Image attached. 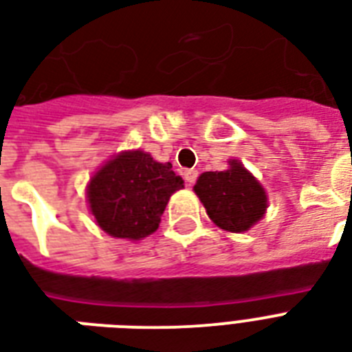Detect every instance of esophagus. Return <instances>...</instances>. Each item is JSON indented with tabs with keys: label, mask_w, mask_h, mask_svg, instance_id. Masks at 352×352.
I'll return each instance as SVG.
<instances>
[{
	"label": "esophagus",
	"mask_w": 352,
	"mask_h": 352,
	"mask_svg": "<svg viewBox=\"0 0 352 352\" xmlns=\"http://www.w3.org/2000/svg\"><path fill=\"white\" fill-rule=\"evenodd\" d=\"M199 171L197 170H186L184 171V179H186L188 184H193V182L197 181Z\"/></svg>",
	"instance_id": "1"
}]
</instances>
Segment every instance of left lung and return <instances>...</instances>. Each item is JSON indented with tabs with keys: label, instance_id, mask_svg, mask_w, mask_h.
Listing matches in <instances>:
<instances>
[{
	"label": "left lung",
	"instance_id": "1",
	"mask_svg": "<svg viewBox=\"0 0 352 352\" xmlns=\"http://www.w3.org/2000/svg\"><path fill=\"white\" fill-rule=\"evenodd\" d=\"M193 190L223 230L246 232L267 212L265 188L239 160H230L225 171H204Z\"/></svg>",
	"mask_w": 352,
	"mask_h": 352
}]
</instances>
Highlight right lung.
I'll list each match as a JSON object with an SVG mask.
<instances>
[{
    "label": "right lung",
    "instance_id": "obj_1",
    "mask_svg": "<svg viewBox=\"0 0 352 352\" xmlns=\"http://www.w3.org/2000/svg\"><path fill=\"white\" fill-rule=\"evenodd\" d=\"M184 181L170 162L146 151H122L107 160L87 184L91 214L102 230L118 239L138 241L159 228L171 193Z\"/></svg>",
    "mask_w": 352,
    "mask_h": 352
}]
</instances>
